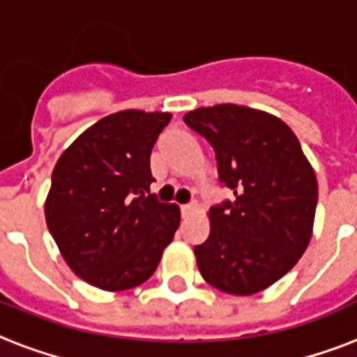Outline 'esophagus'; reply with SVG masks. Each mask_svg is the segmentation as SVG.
Listing matches in <instances>:
<instances>
[{"label":"esophagus","instance_id":"esophagus-1","mask_svg":"<svg viewBox=\"0 0 357 357\" xmlns=\"http://www.w3.org/2000/svg\"><path fill=\"white\" fill-rule=\"evenodd\" d=\"M190 213H195V206H181V215L189 217Z\"/></svg>","mask_w":357,"mask_h":357}]
</instances>
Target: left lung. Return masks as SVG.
Returning a JSON list of instances; mask_svg holds the SVG:
<instances>
[{
    "label": "left lung",
    "instance_id": "obj_1",
    "mask_svg": "<svg viewBox=\"0 0 357 357\" xmlns=\"http://www.w3.org/2000/svg\"><path fill=\"white\" fill-rule=\"evenodd\" d=\"M183 120L211 142L220 181L235 196L207 213L211 231L195 246L200 274L222 293H259L285 276L310 244L315 170L293 129L266 111L218 103Z\"/></svg>",
    "mask_w": 357,
    "mask_h": 357
}]
</instances>
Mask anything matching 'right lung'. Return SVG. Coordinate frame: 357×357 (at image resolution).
I'll return each mask as SVG.
<instances>
[{"label": "right lung", "mask_w": 357, "mask_h": 357, "mask_svg": "<svg viewBox=\"0 0 357 357\" xmlns=\"http://www.w3.org/2000/svg\"><path fill=\"white\" fill-rule=\"evenodd\" d=\"M172 119L126 109L86 128L55 162L44 215L75 276L128 291L155 272L179 226V207L150 192L151 148Z\"/></svg>", "instance_id": "add662e5"}]
</instances>
